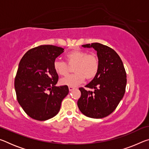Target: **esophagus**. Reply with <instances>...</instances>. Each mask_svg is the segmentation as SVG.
<instances>
[{
	"label": "esophagus",
	"mask_w": 149,
	"mask_h": 149,
	"mask_svg": "<svg viewBox=\"0 0 149 149\" xmlns=\"http://www.w3.org/2000/svg\"><path fill=\"white\" fill-rule=\"evenodd\" d=\"M68 89H69V91H73L74 90V89H75V87H68Z\"/></svg>",
	"instance_id": "34e87169"
}]
</instances>
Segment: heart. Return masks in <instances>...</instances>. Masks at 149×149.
I'll use <instances>...</instances> for the list:
<instances>
[{
  "label": "heart",
  "mask_w": 149,
  "mask_h": 149,
  "mask_svg": "<svg viewBox=\"0 0 149 149\" xmlns=\"http://www.w3.org/2000/svg\"><path fill=\"white\" fill-rule=\"evenodd\" d=\"M68 65L64 62L55 60L54 70L60 75L68 74L69 66H74L75 74L62 78L60 84L70 87H75L84 81L85 77L87 80L93 79L97 74L99 69V60L95 54H87V52L74 50L65 56Z\"/></svg>",
  "instance_id": "b5f03b06"
}]
</instances>
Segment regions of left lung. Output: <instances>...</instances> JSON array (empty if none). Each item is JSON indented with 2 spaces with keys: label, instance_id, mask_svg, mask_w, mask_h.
Returning a JSON list of instances; mask_svg holds the SVG:
<instances>
[{
  "label": "left lung",
  "instance_id": "left-lung-1",
  "mask_svg": "<svg viewBox=\"0 0 149 149\" xmlns=\"http://www.w3.org/2000/svg\"><path fill=\"white\" fill-rule=\"evenodd\" d=\"M93 48L99 60L97 74L85 87L79 88L81 97L77 106L82 114L92 118H102L110 115L118 107L125 94L127 79L123 62L115 50L99 42L82 45Z\"/></svg>",
  "mask_w": 149,
  "mask_h": 149
}]
</instances>
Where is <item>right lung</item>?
I'll return each instance as SVG.
<instances>
[{"label": "right lung", "instance_id": "add662e5", "mask_svg": "<svg viewBox=\"0 0 149 149\" xmlns=\"http://www.w3.org/2000/svg\"><path fill=\"white\" fill-rule=\"evenodd\" d=\"M63 52L61 47L41 45L28 50L20 60L15 91L17 102L33 119L45 121L55 116L68 94L67 85L56 86L58 75L53 67Z\"/></svg>", "mask_w": 149, "mask_h": 149}]
</instances>
